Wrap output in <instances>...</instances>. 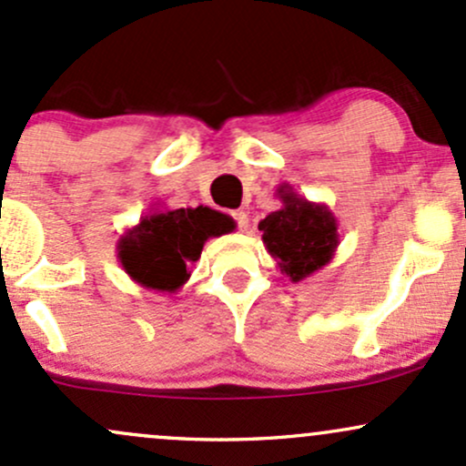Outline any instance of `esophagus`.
<instances>
[{"mask_svg":"<svg viewBox=\"0 0 466 466\" xmlns=\"http://www.w3.org/2000/svg\"><path fill=\"white\" fill-rule=\"evenodd\" d=\"M232 217H234V221H237V226H238L240 229H248V226H249L248 212H245V210H234Z\"/></svg>","mask_w":466,"mask_h":466,"instance_id":"esophagus-1","label":"esophagus"}]
</instances>
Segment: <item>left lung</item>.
Here are the masks:
<instances>
[{"label":"left lung","instance_id":"left-lung-1","mask_svg":"<svg viewBox=\"0 0 466 466\" xmlns=\"http://www.w3.org/2000/svg\"><path fill=\"white\" fill-rule=\"evenodd\" d=\"M280 210L258 223L263 243L280 271L291 282L313 276L335 258L339 232L326 203L304 199L289 184L278 186Z\"/></svg>","mask_w":466,"mask_h":466}]
</instances>
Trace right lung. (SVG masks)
I'll return each instance as SVG.
<instances>
[{
	"label": "right lung",
	"instance_id": "right-lung-1",
	"mask_svg": "<svg viewBox=\"0 0 466 466\" xmlns=\"http://www.w3.org/2000/svg\"><path fill=\"white\" fill-rule=\"evenodd\" d=\"M234 221L208 206L151 208L117 240V258L133 282L157 293H177L188 282L208 238L232 232Z\"/></svg>",
	"mask_w": 466,
	"mask_h": 466
}]
</instances>
